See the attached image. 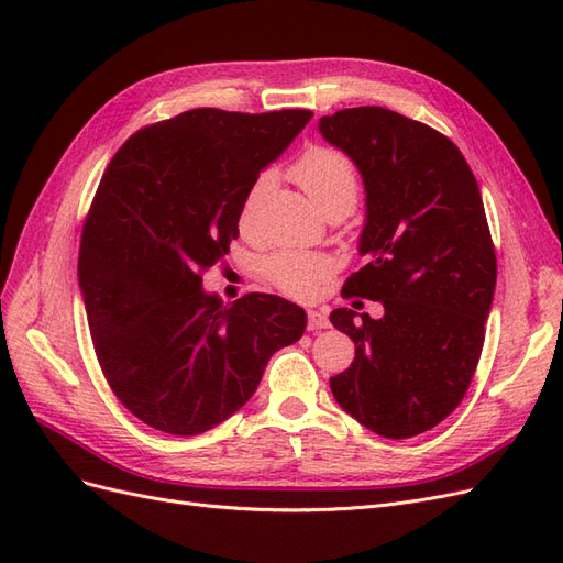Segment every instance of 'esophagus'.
Instances as JSON below:
<instances>
[{"label": "esophagus", "instance_id": "obj_1", "mask_svg": "<svg viewBox=\"0 0 563 563\" xmlns=\"http://www.w3.org/2000/svg\"><path fill=\"white\" fill-rule=\"evenodd\" d=\"M308 329L310 331H321V329H329V317L323 310H310L308 312Z\"/></svg>", "mask_w": 563, "mask_h": 563}]
</instances>
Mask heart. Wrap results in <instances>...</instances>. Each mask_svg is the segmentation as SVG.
Returning a JSON list of instances; mask_svg holds the SVG:
<instances>
[{
    "label": "heart",
    "instance_id": "b5f03b06",
    "mask_svg": "<svg viewBox=\"0 0 563 563\" xmlns=\"http://www.w3.org/2000/svg\"><path fill=\"white\" fill-rule=\"evenodd\" d=\"M294 178L302 187V192L310 197L314 207L323 213L335 203H347L352 209L356 195H360V176H356L354 164L343 152L331 147H312L294 166ZM267 176H261L251 185L240 213L242 230H249L255 220V211L267 190ZM267 277L284 294L294 298H308L314 294L317 284L327 275V263L319 255L305 253H279L269 258Z\"/></svg>",
    "mask_w": 563,
    "mask_h": 563
}]
</instances>
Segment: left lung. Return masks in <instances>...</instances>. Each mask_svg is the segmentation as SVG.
I'll list each match as a JSON object with an SVG mask.
<instances>
[{
  "instance_id": "obj_1",
  "label": "left lung",
  "mask_w": 563,
  "mask_h": 563,
  "mask_svg": "<svg viewBox=\"0 0 563 563\" xmlns=\"http://www.w3.org/2000/svg\"><path fill=\"white\" fill-rule=\"evenodd\" d=\"M319 133L360 168L366 192V263L343 294L385 308L380 319L331 312L356 345L331 391L371 432L416 437L455 411L482 356L496 251L479 185L446 135L399 112L340 110Z\"/></svg>"
}]
</instances>
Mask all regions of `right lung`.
Wrapping results in <instances>:
<instances>
[{"instance_id":"obj_1","label":"right lung","mask_w":563,"mask_h":563,"mask_svg":"<svg viewBox=\"0 0 563 563\" xmlns=\"http://www.w3.org/2000/svg\"><path fill=\"white\" fill-rule=\"evenodd\" d=\"M310 119L197 108L133 133L106 168L81 232L79 291L100 368L150 428H216L305 333L296 302L249 294L223 305L201 269L230 251L251 185Z\"/></svg>"}]
</instances>
